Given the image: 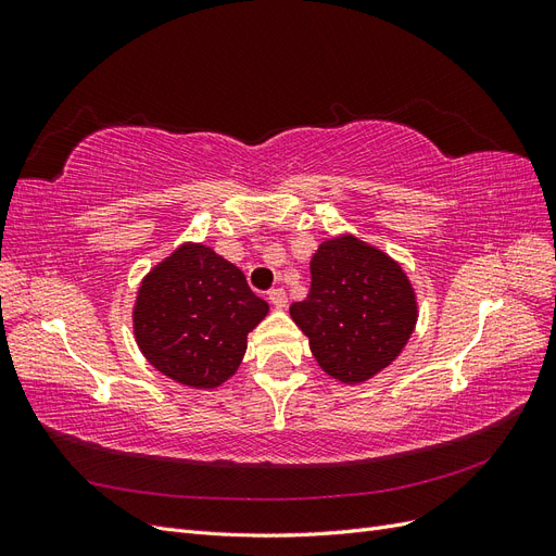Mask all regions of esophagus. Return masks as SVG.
Here are the masks:
<instances>
[{
    "label": "esophagus",
    "instance_id": "obj_1",
    "mask_svg": "<svg viewBox=\"0 0 556 556\" xmlns=\"http://www.w3.org/2000/svg\"><path fill=\"white\" fill-rule=\"evenodd\" d=\"M268 301H271L276 308H285V306H288V294H285L282 288H276V290L268 292Z\"/></svg>",
    "mask_w": 556,
    "mask_h": 556
}]
</instances>
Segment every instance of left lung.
Here are the masks:
<instances>
[{
    "label": "left lung",
    "instance_id": "1",
    "mask_svg": "<svg viewBox=\"0 0 556 556\" xmlns=\"http://www.w3.org/2000/svg\"><path fill=\"white\" fill-rule=\"evenodd\" d=\"M323 371L359 384L390 366L417 323L413 285L387 252L341 233L311 260V292L290 306Z\"/></svg>",
    "mask_w": 556,
    "mask_h": 556
}]
</instances>
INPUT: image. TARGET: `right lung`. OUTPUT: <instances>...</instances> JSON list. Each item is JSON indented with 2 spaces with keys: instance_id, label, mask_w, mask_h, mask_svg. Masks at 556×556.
Instances as JSON below:
<instances>
[{
  "instance_id": "1",
  "label": "right lung",
  "mask_w": 556,
  "mask_h": 556,
  "mask_svg": "<svg viewBox=\"0 0 556 556\" xmlns=\"http://www.w3.org/2000/svg\"><path fill=\"white\" fill-rule=\"evenodd\" d=\"M266 313L239 266L204 243H182L141 280L134 339L166 378L213 390L237 374Z\"/></svg>"
}]
</instances>
